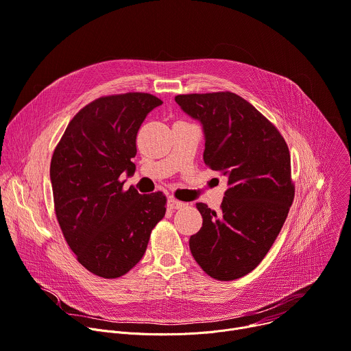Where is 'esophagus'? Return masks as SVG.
<instances>
[{
	"label": "esophagus",
	"instance_id": "1",
	"mask_svg": "<svg viewBox=\"0 0 351 351\" xmlns=\"http://www.w3.org/2000/svg\"><path fill=\"white\" fill-rule=\"evenodd\" d=\"M169 206H170L171 208L180 210V208H184V207H186V203H184V202H180V200H177V199H173V197H170V199H169Z\"/></svg>",
	"mask_w": 351,
	"mask_h": 351
}]
</instances>
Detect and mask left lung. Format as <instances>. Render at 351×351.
Wrapping results in <instances>:
<instances>
[{
    "label": "left lung",
    "mask_w": 351,
    "mask_h": 351,
    "mask_svg": "<svg viewBox=\"0 0 351 351\" xmlns=\"http://www.w3.org/2000/svg\"><path fill=\"white\" fill-rule=\"evenodd\" d=\"M176 102L202 124L203 160L228 185L220 213L196 203L203 224L189 249L207 275L232 281L261 263L288 217L295 197L289 149L279 131L234 93L177 95Z\"/></svg>",
    "instance_id": "8db88e82"
}]
</instances>
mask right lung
<instances>
[{"label": "right lung", "mask_w": 351, "mask_h": 351, "mask_svg": "<svg viewBox=\"0 0 351 351\" xmlns=\"http://www.w3.org/2000/svg\"><path fill=\"white\" fill-rule=\"evenodd\" d=\"M163 102L145 93L102 97L69 123L51 159L55 213L79 263L102 278H119L143 258L165 217L162 192L123 191L132 176L136 132Z\"/></svg>", "instance_id": "1"}]
</instances>
